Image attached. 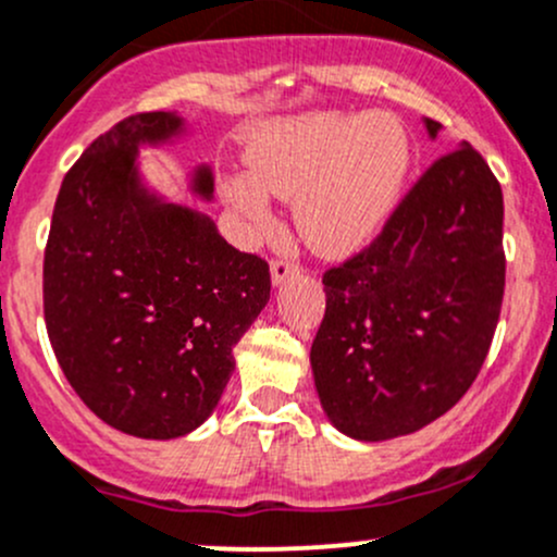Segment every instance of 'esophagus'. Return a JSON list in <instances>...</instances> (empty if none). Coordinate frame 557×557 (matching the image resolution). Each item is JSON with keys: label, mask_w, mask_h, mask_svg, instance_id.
<instances>
[{"label": "esophagus", "mask_w": 557, "mask_h": 557, "mask_svg": "<svg viewBox=\"0 0 557 557\" xmlns=\"http://www.w3.org/2000/svg\"><path fill=\"white\" fill-rule=\"evenodd\" d=\"M298 269H301V267H298L296 261H290V259H274V261H272V283H274V285L285 283V280H288L290 274H296Z\"/></svg>", "instance_id": "1"}]
</instances>
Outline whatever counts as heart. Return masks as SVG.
Here are the masks:
<instances>
[{
	"instance_id": "b5f03b06",
	"label": "heart",
	"mask_w": 557,
	"mask_h": 557,
	"mask_svg": "<svg viewBox=\"0 0 557 557\" xmlns=\"http://www.w3.org/2000/svg\"><path fill=\"white\" fill-rule=\"evenodd\" d=\"M248 173L221 181L224 200L256 230L274 224L270 195L294 202L298 234L323 256H344L373 237L395 208L411 144L386 114L285 120L250 138Z\"/></svg>"
}]
</instances>
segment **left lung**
I'll use <instances>...</instances> for the list:
<instances>
[{
    "instance_id": "8db88e82",
    "label": "left lung",
    "mask_w": 557,
    "mask_h": 557,
    "mask_svg": "<svg viewBox=\"0 0 557 557\" xmlns=\"http://www.w3.org/2000/svg\"><path fill=\"white\" fill-rule=\"evenodd\" d=\"M435 138L441 122L426 120ZM505 200L470 144L437 157L360 253L325 269L312 371L357 441L408 435L465 397L505 298Z\"/></svg>"
}]
</instances>
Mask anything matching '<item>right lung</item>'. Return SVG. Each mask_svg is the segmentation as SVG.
Segmentation results:
<instances>
[{
	"label": "right lung",
	"instance_id": "right-lung-1",
	"mask_svg": "<svg viewBox=\"0 0 557 557\" xmlns=\"http://www.w3.org/2000/svg\"><path fill=\"white\" fill-rule=\"evenodd\" d=\"M181 131L140 111L92 140L58 191L45 248V323L58 366L114 430L181 437L219 406L234 344L267 307L261 256L232 248L191 205L138 184V144ZM195 189L210 197V173Z\"/></svg>",
	"mask_w": 557,
	"mask_h": 557
}]
</instances>
